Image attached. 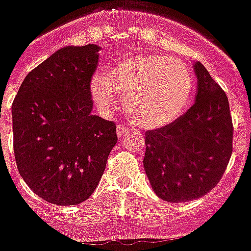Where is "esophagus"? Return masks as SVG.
I'll use <instances>...</instances> for the list:
<instances>
[{"label":"esophagus","mask_w":251,"mask_h":251,"mask_svg":"<svg viewBox=\"0 0 251 251\" xmlns=\"http://www.w3.org/2000/svg\"><path fill=\"white\" fill-rule=\"evenodd\" d=\"M117 135L119 136H124L126 134V132L129 131V127H126L125 125H122V124H120V125H117Z\"/></svg>","instance_id":"34e87169"}]
</instances>
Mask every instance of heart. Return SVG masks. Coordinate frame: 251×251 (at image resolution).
<instances>
[{"label": "heart", "mask_w": 251, "mask_h": 251, "mask_svg": "<svg viewBox=\"0 0 251 251\" xmlns=\"http://www.w3.org/2000/svg\"><path fill=\"white\" fill-rule=\"evenodd\" d=\"M193 78L188 68L165 55H134L108 66L91 81L98 105L111 109L125 97V108L136 125L162 127L178 119L188 104Z\"/></svg>", "instance_id": "1"}]
</instances>
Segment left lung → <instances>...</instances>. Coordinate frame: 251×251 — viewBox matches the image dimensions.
Returning a JSON list of instances; mask_svg holds the SVG:
<instances>
[{
  "label": "left lung",
  "mask_w": 251,
  "mask_h": 251,
  "mask_svg": "<svg viewBox=\"0 0 251 251\" xmlns=\"http://www.w3.org/2000/svg\"><path fill=\"white\" fill-rule=\"evenodd\" d=\"M196 101L174 122L146 132L144 170L154 193L168 202L205 196L225 174L233 125L226 93L195 63Z\"/></svg>",
  "instance_id": "obj_1"
}]
</instances>
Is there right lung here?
<instances>
[{"mask_svg": "<svg viewBox=\"0 0 251 251\" xmlns=\"http://www.w3.org/2000/svg\"><path fill=\"white\" fill-rule=\"evenodd\" d=\"M99 50L85 45L54 52L26 75L11 105L18 170L54 205L89 199L117 143L115 122L91 113Z\"/></svg>", "mask_w": 251, "mask_h": 251, "instance_id": "1", "label": "right lung"}]
</instances>
